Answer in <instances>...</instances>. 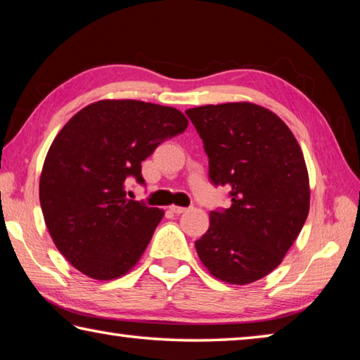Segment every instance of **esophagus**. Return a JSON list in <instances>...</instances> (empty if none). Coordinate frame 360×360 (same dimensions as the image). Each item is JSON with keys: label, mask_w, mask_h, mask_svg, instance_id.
I'll list each match as a JSON object with an SVG mask.
<instances>
[{"label": "esophagus", "mask_w": 360, "mask_h": 360, "mask_svg": "<svg viewBox=\"0 0 360 360\" xmlns=\"http://www.w3.org/2000/svg\"><path fill=\"white\" fill-rule=\"evenodd\" d=\"M169 211L174 212V214H182V212H186V211H187V208H182V206L172 205V206H169Z\"/></svg>", "instance_id": "esophagus-1"}]
</instances>
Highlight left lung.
I'll return each instance as SVG.
<instances>
[{
  "instance_id": "8db88e82",
  "label": "left lung",
  "mask_w": 360,
  "mask_h": 360,
  "mask_svg": "<svg viewBox=\"0 0 360 360\" xmlns=\"http://www.w3.org/2000/svg\"><path fill=\"white\" fill-rule=\"evenodd\" d=\"M186 114L203 139L214 186H229L231 206L211 211L195 241L202 264L229 284L271 273L294 245L309 211L303 152L270 109L248 101L206 105Z\"/></svg>"
}]
</instances>
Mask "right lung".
Instances as JSON below:
<instances>
[{"label": "right lung", "instance_id": "1", "mask_svg": "<svg viewBox=\"0 0 360 360\" xmlns=\"http://www.w3.org/2000/svg\"><path fill=\"white\" fill-rule=\"evenodd\" d=\"M187 125L176 108L101 100L58 131L42 165L41 210L57 249L85 276L111 281L141 259L163 210L127 198V179L144 184L141 162Z\"/></svg>", "mask_w": 360, "mask_h": 360}]
</instances>
